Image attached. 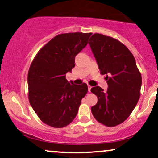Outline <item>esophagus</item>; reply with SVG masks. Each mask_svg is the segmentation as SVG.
<instances>
[{
	"label": "esophagus",
	"instance_id": "obj_1",
	"mask_svg": "<svg viewBox=\"0 0 158 158\" xmlns=\"http://www.w3.org/2000/svg\"><path fill=\"white\" fill-rule=\"evenodd\" d=\"M87 87H88V91L90 92L91 88H92V86H90L89 85H87Z\"/></svg>",
	"mask_w": 158,
	"mask_h": 158
}]
</instances>
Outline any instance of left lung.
<instances>
[{
    "label": "left lung",
    "instance_id": "8db88e82",
    "mask_svg": "<svg viewBox=\"0 0 158 158\" xmlns=\"http://www.w3.org/2000/svg\"><path fill=\"white\" fill-rule=\"evenodd\" d=\"M101 74H106L108 89L93 87L98 98L91 108L95 119L107 127H114L126 120L141 95V75L135 58L125 45L112 37L94 33L89 40Z\"/></svg>",
    "mask_w": 158,
    "mask_h": 158
}]
</instances>
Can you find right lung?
<instances>
[{"instance_id":"obj_1","label":"right lung","mask_w":158,"mask_h":158,"mask_svg":"<svg viewBox=\"0 0 158 158\" xmlns=\"http://www.w3.org/2000/svg\"><path fill=\"white\" fill-rule=\"evenodd\" d=\"M92 33H62L41 48L27 74L28 99L39 118L53 127H64L77 116L87 84L75 85L65 74L75 66V57Z\"/></svg>"}]
</instances>
